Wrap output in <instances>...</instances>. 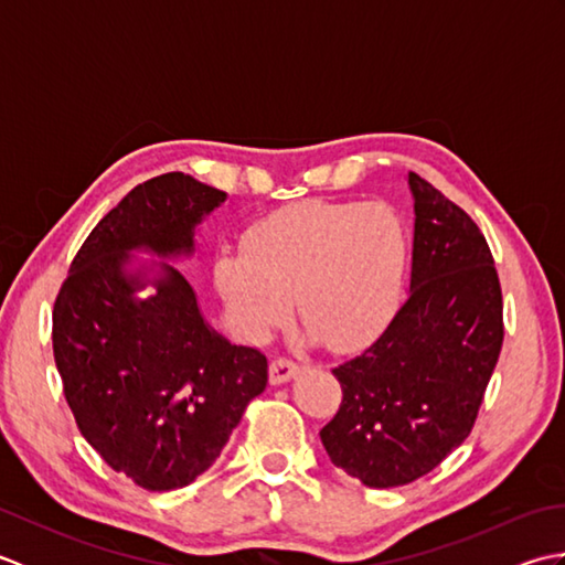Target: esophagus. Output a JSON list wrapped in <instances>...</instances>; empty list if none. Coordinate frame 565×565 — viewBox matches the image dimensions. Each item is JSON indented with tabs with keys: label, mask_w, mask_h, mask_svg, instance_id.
Listing matches in <instances>:
<instances>
[{
	"label": "esophagus",
	"mask_w": 565,
	"mask_h": 565,
	"mask_svg": "<svg viewBox=\"0 0 565 565\" xmlns=\"http://www.w3.org/2000/svg\"><path fill=\"white\" fill-rule=\"evenodd\" d=\"M298 369H301V364H296L294 359H286V356L274 359L269 366V381L274 383V386H279V383L291 381L298 374Z\"/></svg>",
	"instance_id": "34e87169"
}]
</instances>
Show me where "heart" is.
<instances>
[{"instance_id":"b5f03b06","label":"heart","mask_w":565,"mask_h":565,"mask_svg":"<svg viewBox=\"0 0 565 565\" xmlns=\"http://www.w3.org/2000/svg\"><path fill=\"white\" fill-rule=\"evenodd\" d=\"M243 245L215 259V284L249 340L286 320L296 296L322 344L352 350L376 338L398 301L407 237L386 203H294L249 225Z\"/></svg>"}]
</instances>
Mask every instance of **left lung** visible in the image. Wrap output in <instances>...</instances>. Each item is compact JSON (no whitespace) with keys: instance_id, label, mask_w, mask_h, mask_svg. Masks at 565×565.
Returning a JSON list of instances; mask_svg holds the SVG:
<instances>
[{"instance_id":"obj_1","label":"left lung","mask_w":565,"mask_h":565,"mask_svg":"<svg viewBox=\"0 0 565 565\" xmlns=\"http://www.w3.org/2000/svg\"><path fill=\"white\" fill-rule=\"evenodd\" d=\"M407 184L411 296L369 350L332 369L342 403L320 429L330 461L369 488L417 481L471 435L505 334L483 233L423 177Z\"/></svg>"}]
</instances>
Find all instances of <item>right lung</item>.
I'll return each instance as SVG.
<instances>
[{"instance_id":"obj_1","label":"right lung","mask_w":565,"mask_h":565,"mask_svg":"<svg viewBox=\"0 0 565 565\" xmlns=\"http://www.w3.org/2000/svg\"><path fill=\"white\" fill-rule=\"evenodd\" d=\"M225 199L182 172L138 184L84 239L55 298V366L82 437L158 493L211 468L267 388V356L215 332L172 264L130 257H191L196 225ZM146 285L156 294L140 299Z\"/></svg>"}]
</instances>
